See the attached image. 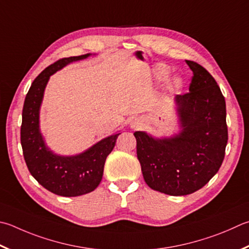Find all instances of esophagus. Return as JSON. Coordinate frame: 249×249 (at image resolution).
I'll return each mask as SVG.
<instances>
[{
	"mask_svg": "<svg viewBox=\"0 0 249 249\" xmlns=\"http://www.w3.org/2000/svg\"><path fill=\"white\" fill-rule=\"evenodd\" d=\"M142 126V122L140 120H134L132 123H130V127H132L133 129H138Z\"/></svg>",
	"mask_w": 249,
	"mask_h": 249,
	"instance_id": "obj_1",
	"label": "esophagus"
}]
</instances>
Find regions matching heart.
<instances>
[{
    "instance_id": "obj_1",
    "label": "heart",
    "mask_w": 249,
    "mask_h": 249,
    "mask_svg": "<svg viewBox=\"0 0 249 249\" xmlns=\"http://www.w3.org/2000/svg\"><path fill=\"white\" fill-rule=\"evenodd\" d=\"M170 73H171L170 67L164 65V64H160V65H158L156 67V76L161 80L168 78ZM170 86H171L172 89L178 90V89L182 88L183 80H182V78H179V77H174L173 79L171 80Z\"/></svg>"
}]
</instances>
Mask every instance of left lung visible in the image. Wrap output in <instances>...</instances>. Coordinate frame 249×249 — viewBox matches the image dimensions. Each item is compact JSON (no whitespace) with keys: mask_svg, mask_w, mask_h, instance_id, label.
I'll use <instances>...</instances> for the list:
<instances>
[{"mask_svg":"<svg viewBox=\"0 0 249 249\" xmlns=\"http://www.w3.org/2000/svg\"><path fill=\"white\" fill-rule=\"evenodd\" d=\"M186 63L193 71L189 92L174 98L179 133L169 138L134 133L144 182L171 196L189 195L205 186L222 164L228 143L227 109L220 87L201 65Z\"/></svg>","mask_w":249,"mask_h":249,"instance_id":"left-lung-1","label":"left lung"}]
</instances>
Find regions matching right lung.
Returning a JSON list of instances; mask_svg holds the SVG:
<instances>
[{"label":"right lung","instance_id":"right-lung-1","mask_svg":"<svg viewBox=\"0 0 249 249\" xmlns=\"http://www.w3.org/2000/svg\"><path fill=\"white\" fill-rule=\"evenodd\" d=\"M91 55L64 57L39 74L27 93L20 127L22 153L30 174L37 182L55 195L76 197L94 191L100 184L107 157L115 146L117 136L113 134L76 156H58L47 147L39 127V113L50 76L71 62Z\"/></svg>","mask_w":249,"mask_h":249}]
</instances>
